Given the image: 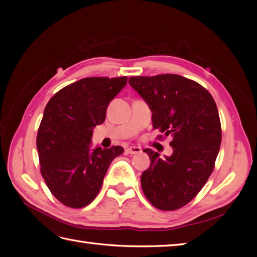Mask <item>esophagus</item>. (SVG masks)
Here are the masks:
<instances>
[{"mask_svg": "<svg viewBox=\"0 0 257 257\" xmlns=\"http://www.w3.org/2000/svg\"><path fill=\"white\" fill-rule=\"evenodd\" d=\"M125 152L129 155H136V154H140L141 148L140 147H129V148L125 149Z\"/></svg>", "mask_w": 257, "mask_h": 257, "instance_id": "esophagus-1", "label": "esophagus"}]
</instances>
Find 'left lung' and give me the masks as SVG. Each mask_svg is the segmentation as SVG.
Instances as JSON below:
<instances>
[{
  "label": "left lung",
  "instance_id": "left-lung-1",
  "mask_svg": "<svg viewBox=\"0 0 257 257\" xmlns=\"http://www.w3.org/2000/svg\"><path fill=\"white\" fill-rule=\"evenodd\" d=\"M129 84L149 103L154 129L172 137L171 157L145 149L151 162L141 188L157 209L178 210L195 198L214 169L222 140L216 103L203 86L176 74L134 76Z\"/></svg>",
  "mask_w": 257,
  "mask_h": 257
}]
</instances>
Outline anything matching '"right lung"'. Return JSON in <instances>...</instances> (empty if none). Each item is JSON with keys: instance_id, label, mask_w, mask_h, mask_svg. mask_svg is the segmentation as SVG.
I'll use <instances>...</instances> for the list:
<instances>
[{"instance_id": "1", "label": "right lung", "mask_w": 257, "mask_h": 257, "mask_svg": "<svg viewBox=\"0 0 257 257\" xmlns=\"http://www.w3.org/2000/svg\"><path fill=\"white\" fill-rule=\"evenodd\" d=\"M127 84L122 77H87L64 87L45 107L36 146L41 174L55 198L68 207L91 203L120 146L90 150L92 129L106 119L109 102Z\"/></svg>"}]
</instances>
